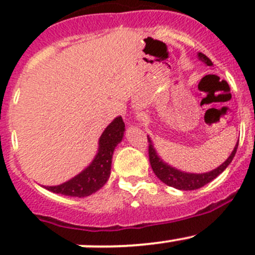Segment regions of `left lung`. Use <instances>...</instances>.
<instances>
[{"instance_id":"left-lung-1","label":"left lung","mask_w":255,"mask_h":255,"mask_svg":"<svg viewBox=\"0 0 255 255\" xmlns=\"http://www.w3.org/2000/svg\"><path fill=\"white\" fill-rule=\"evenodd\" d=\"M198 57L202 62L206 63L207 66H213L212 61L206 56V54L198 53ZM148 142H149V145H148L149 163L150 165H152V169L153 172H154V174L167 185H169V187H173V188H177V189H180V190L198 189V188L203 187V185L208 184L209 182H212L214 178L218 177V175L221 174V173L223 172L229 164H231L234 155H236L237 148H238V143H237V145L234 147L233 152L231 153L228 159H227L224 163H222L218 168L211 170V172L196 174V173L182 172V170L175 169V168L170 167L169 164L163 162V160L159 158V155L157 154V152H155L150 138H148Z\"/></svg>"}]
</instances>
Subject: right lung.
<instances>
[{"mask_svg":"<svg viewBox=\"0 0 255 255\" xmlns=\"http://www.w3.org/2000/svg\"><path fill=\"white\" fill-rule=\"evenodd\" d=\"M123 133H125V122L122 117H117L102 133L98 143L100 144L98 153L85 170L62 184L44 188L53 193L78 197V198L96 193L110 178L113 152L116 145L122 140Z\"/></svg>","mask_w":255,"mask_h":255,"instance_id":"obj_1","label":"right lung"}]
</instances>
